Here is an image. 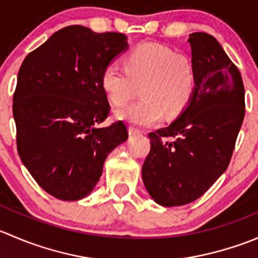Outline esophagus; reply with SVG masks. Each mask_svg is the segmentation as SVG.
Returning a JSON list of instances; mask_svg holds the SVG:
<instances>
[{"label":"esophagus","instance_id":"34e87169","mask_svg":"<svg viewBox=\"0 0 258 258\" xmlns=\"http://www.w3.org/2000/svg\"><path fill=\"white\" fill-rule=\"evenodd\" d=\"M128 132H130V135H132V136H135V135H140V134H141V131H140L139 128H136V127H134V126H130L128 127Z\"/></svg>","mask_w":258,"mask_h":258}]
</instances>
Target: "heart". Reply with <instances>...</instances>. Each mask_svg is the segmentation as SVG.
<instances>
[{
	"label": "heart",
	"instance_id": "b5f03b06",
	"mask_svg": "<svg viewBox=\"0 0 258 258\" xmlns=\"http://www.w3.org/2000/svg\"><path fill=\"white\" fill-rule=\"evenodd\" d=\"M196 69L187 54L167 46L145 42L132 48L123 59V70L110 63L101 75V86L113 106H123L136 96L141 98L116 111V117L137 126H151L175 118L188 106L196 90Z\"/></svg>",
	"mask_w": 258,
	"mask_h": 258
}]
</instances>
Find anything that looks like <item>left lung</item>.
<instances>
[{"label":"left lung","mask_w":258,"mask_h":258,"mask_svg":"<svg viewBox=\"0 0 258 258\" xmlns=\"http://www.w3.org/2000/svg\"><path fill=\"white\" fill-rule=\"evenodd\" d=\"M188 42L196 90L177 119L148 135L142 166L148 194L165 207L195 201L225 172L244 117L241 74L217 40L195 32Z\"/></svg>","instance_id":"left-lung-1"}]
</instances>
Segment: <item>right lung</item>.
Instances as JSON below:
<instances>
[{
  "label": "right lung",
  "instance_id": "obj_1",
  "mask_svg": "<svg viewBox=\"0 0 258 258\" xmlns=\"http://www.w3.org/2000/svg\"><path fill=\"white\" fill-rule=\"evenodd\" d=\"M126 36L67 26L23 59L14 93L17 151L35 181L63 201L91 194L126 124L97 128L110 112L101 75L126 51Z\"/></svg>",
  "mask_w": 258,
  "mask_h": 258
}]
</instances>
